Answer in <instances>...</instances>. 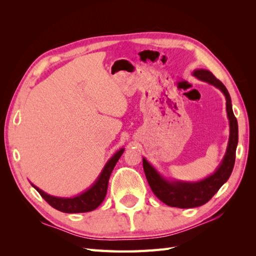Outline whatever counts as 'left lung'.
<instances>
[{"label":"left lung","mask_w":256,"mask_h":256,"mask_svg":"<svg viewBox=\"0 0 256 256\" xmlns=\"http://www.w3.org/2000/svg\"><path fill=\"white\" fill-rule=\"evenodd\" d=\"M193 76L220 90L226 100V113L230 122V138L226 154L216 171L202 180L190 182L168 180L162 176L148 161L143 158V168L150 188L160 200L171 207L193 208L206 204L230 178L235 164L238 144V124L232 108L230 96L226 88L206 69H196Z\"/></svg>","instance_id":"1"}]
</instances>
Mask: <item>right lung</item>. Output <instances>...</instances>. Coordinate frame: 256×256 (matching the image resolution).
I'll return each mask as SVG.
<instances>
[{"label": "right lung", "instance_id": "right-lung-1", "mask_svg": "<svg viewBox=\"0 0 256 256\" xmlns=\"http://www.w3.org/2000/svg\"><path fill=\"white\" fill-rule=\"evenodd\" d=\"M125 148H120L116 152L113 156L108 160L106 166H104L102 173L99 174L95 182L90 187L85 190L80 194L72 198H60L53 196L44 192L35 184L30 182V184L38 191V193L46 200L49 205L58 210L66 214H78V212H88L94 210L100 204L104 202L106 194L108 184H109V178L113 171L115 164H118V159L122 154Z\"/></svg>", "mask_w": 256, "mask_h": 256}]
</instances>
